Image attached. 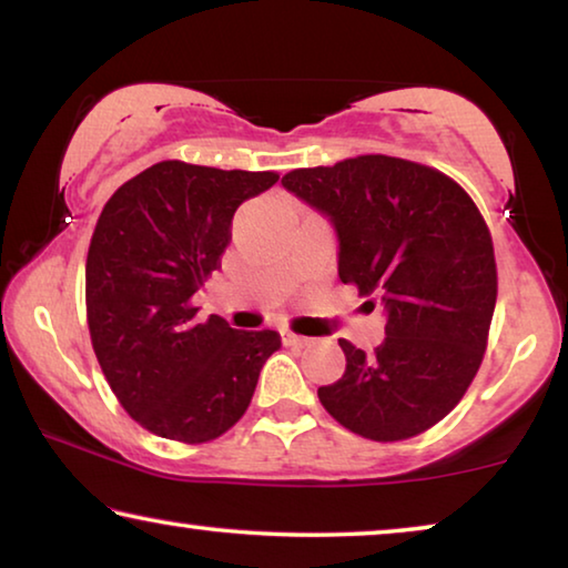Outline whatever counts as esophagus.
Here are the masks:
<instances>
[{"mask_svg": "<svg viewBox=\"0 0 568 568\" xmlns=\"http://www.w3.org/2000/svg\"><path fill=\"white\" fill-rule=\"evenodd\" d=\"M283 343H285V345H297V348H303V345L311 343V338H305V335H297V333L285 331V333H283Z\"/></svg>", "mask_w": 568, "mask_h": 568, "instance_id": "34e87169", "label": "esophagus"}]
</instances>
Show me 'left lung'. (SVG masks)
Here are the masks:
<instances>
[{"label": "left lung", "instance_id": "8db88e82", "mask_svg": "<svg viewBox=\"0 0 568 568\" xmlns=\"http://www.w3.org/2000/svg\"><path fill=\"white\" fill-rule=\"evenodd\" d=\"M283 187L333 223L341 281L386 307L373 355L338 341L345 373L318 388L323 408L381 444L436 426L476 378L496 307L494 243L476 203L444 172L388 155L293 170Z\"/></svg>", "mask_w": 568, "mask_h": 568}]
</instances>
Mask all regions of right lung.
I'll use <instances>...</instances> for the list:
<instances>
[{"mask_svg": "<svg viewBox=\"0 0 568 568\" xmlns=\"http://www.w3.org/2000/svg\"><path fill=\"white\" fill-rule=\"evenodd\" d=\"M277 172L158 162L124 182L94 225L84 297L94 355L150 434L207 444L243 418L275 331H235L192 295L220 267L235 210Z\"/></svg>", "mask_w": 568, "mask_h": 568, "instance_id": "obj_1", "label": "right lung"}]
</instances>
